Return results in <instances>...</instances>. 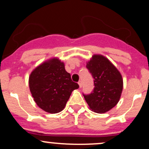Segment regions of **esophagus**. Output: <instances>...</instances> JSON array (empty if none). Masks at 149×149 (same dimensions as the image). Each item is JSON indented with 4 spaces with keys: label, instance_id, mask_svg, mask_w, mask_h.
Masks as SVG:
<instances>
[{
    "label": "esophagus",
    "instance_id": "obj_1",
    "mask_svg": "<svg viewBox=\"0 0 149 149\" xmlns=\"http://www.w3.org/2000/svg\"><path fill=\"white\" fill-rule=\"evenodd\" d=\"M78 83V85H79L80 88H82V82H81V81H79Z\"/></svg>",
    "mask_w": 149,
    "mask_h": 149
}]
</instances>
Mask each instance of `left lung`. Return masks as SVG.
Masks as SVG:
<instances>
[{"label":"left lung","mask_w":149,"mask_h":149,"mask_svg":"<svg viewBox=\"0 0 149 149\" xmlns=\"http://www.w3.org/2000/svg\"><path fill=\"white\" fill-rule=\"evenodd\" d=\"M87 69L94 78L93 90L83 96L90 109L104 113L118 104L123 91L122 76L107 58L95 54L87 63Z\"/></svg>","instance_id":"8db88e82"}]
</instances>
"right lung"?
<instances>
[{"label": "right lung", "instance_id": "1", "mask_svg": "<svg viewBox=\"0 0 149 149\" xmlns=\"http://www.w3.org/2000/svg\"><path fill=\"white\" fill-rule=\"evenodd\" d=\"M35 102L49 113H57L64 109L71 92L79 88L74 83L64 64L54 58L42 63L32 71L29 80Z\"/></svg>", "mask_w": 149, "mask_h": 149}]
</instances>
